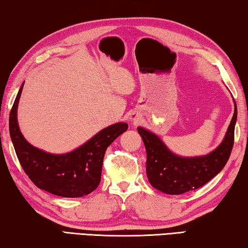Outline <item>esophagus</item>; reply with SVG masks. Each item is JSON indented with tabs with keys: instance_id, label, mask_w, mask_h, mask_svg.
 <instances>
[{
	"instance_id": "34e87169",
	"label": "esophagus",
	"mask_w": 248,
	"mask_h": 248,
	"mask_svg": "<svg viewBox=\"0 0 248 248\" xmlns=\"http://www.w3.org/2000/svg\"><path fill=\"white\" fill-rule=\"evenodd\" d=\"M129 121H131L133 124H136L137 122L140 121V116H138L136 113H132V114L129 115Z\"/></svg>"
}]
</instances>
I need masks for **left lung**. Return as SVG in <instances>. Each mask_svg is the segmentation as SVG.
<instances>
[{
  "instance_id": "left-lung-1",
  "label": "left lung",
  "mask_w": 248,
  "mask_h": 248,
  "mask_svg": "<svg viewBox=\"0 0 248 248\" xmlns=\"http://www.w3.org/2000/svg\"><path fill=\"white\" fill-rule=\"evenodd\" d=\"M236 117L237 108L234 104V114L222 142L210 154L201 157L176 155L155 134L138 127L147 151L146 172L150 184L162 193L180 195L208 183L222 170L230 158Z\"/></svg>"
}]
</instances>
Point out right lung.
<instances>
[{
    "label": "right lung",
    "mask_w": 248,
    "mask_h": 248,
    "mask_svg": "<svg viewBox=\"0 0 248 248\" xmlns=\"http://www.w3.org/2000/svg\"><path fill=\"white\" fill-rule=\"evenodd\" d=\"M25 82L10 113V135L20 166L40 189L62 197H82L98 187L101 181L106 150L127 131L123 122L103 128L84 145L67 154L54 155L36 148L25 140L17 122V107Z\"/></svg>",
    "instance_id": "obj_1"
}]
</instances>
